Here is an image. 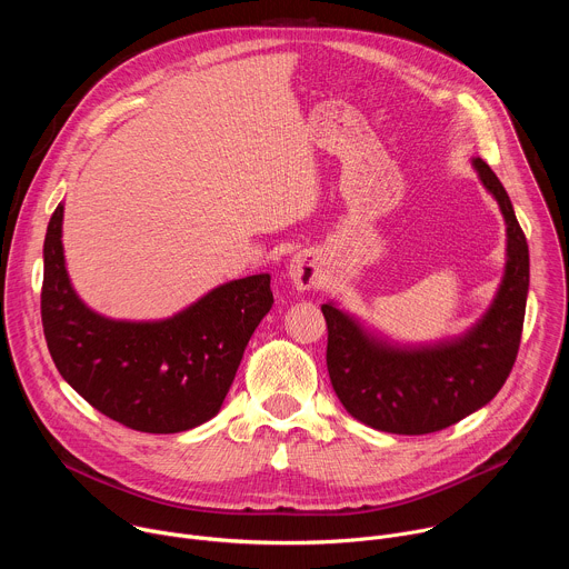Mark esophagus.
Here are the masks:
<instances>
[{"instance_id": "esophagus-1", "label": "esophagus", "mask_w": 569, "mask_h": 569, "mask_svg": "<svg viewBox=\"0 0 569 569\" xmlns=\"http://www.w3.org/2000/svg\"><path fill=\"white\" fill-rule=\"evenodd\" d=\"M288 277L292 279L295 288L297 290H310L319 283V277H321V270H319V261L312 252H297L292 259H290V266H288Z\"/></svg>"}]
</instances>
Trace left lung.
I'll return each instance as SVG.
<instances>
[{
  "mask_svg": "<svg viewBox=\"0 0 569 569\" xmlns=\"http://www.w3.org/2000/svg\"><path fill=\"white\" fill-rule=\"evenodd\" d=\"M472 169L505 216L507 263L489 310L468 331L430 345H400L338 303H321L331 385L345 410L373 430H443L491 402L513 369L529 292V248L498 176L479 157Z\"/></svg>",
  "mask_w": 569,
  "mask_h": 569,
  "instance_id": "1",
  "label": "left lung"
}]
</instances>
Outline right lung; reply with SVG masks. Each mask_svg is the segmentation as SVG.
<instances>
[{
	"mask_svg": "<svg viewBox=\"0 0 569 569\" xmlns=\"http://www.w3.org/2000/svg\"><path fill=\"white\" fill-rule=\"evenodd\" d=\"M58 204L44 236L42 327L60 376L108 419L173 435L220 412L246 347L270 312V274L216 286L167 319L92 310L69 281Z\"/></svg>",
	"mask_w": 569,
	"mask_h": 569,
	"instance_id": "add662e5",
	"label": "right lung"
}]
</instances>
